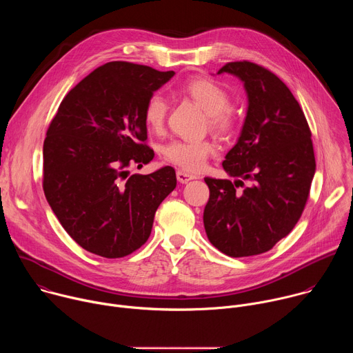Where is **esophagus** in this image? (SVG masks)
<instances>
[{"instance_id": "1", "label": "esophagus", "mask_w": 353, "mask_h": 353, "mask_svg": "<svg viewBox=\"0 0 353 353\" xmlns=\"http://www.w3.org/2000/svg\"><path fill=\"white\" fill-rule=\"evenodd\" d=\"M176 174H177V180H179L180 183H183V184H185V183H188L190 180H194V179H195L194 174H191V173H188V172H185V170H181V169H179V170L176 172Z\"/></svg>"}]
</instances>
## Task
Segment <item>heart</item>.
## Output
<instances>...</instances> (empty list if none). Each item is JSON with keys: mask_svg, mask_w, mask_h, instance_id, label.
<instances>
[{"mask_svg": "<svg viewBox=\"0 0 353 353\" xmlns=\"http://www.w3.org/2000/svg\"><path fill=\"white\" fill-rule=\"evenodd\" d=\"M183 92L207 112L208 124L218 132H232L236 119L228 106L230 96L216 81L210 78H195L183 86ZM168 116V102L159 94H150L143 108V121L148 130L158 132L163 128ZM216 145L211 139H173L163 149V159L181 170L198 172L204 168L207 159L215 154Z\"/></svg>", "mask_w": 353, "mask_h": 353, "instance_id": "obj_1", "label": "heart"}]
</instances>
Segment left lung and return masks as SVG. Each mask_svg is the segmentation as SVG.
I'll return each instance as SVG.
<instances>
[{
	"mask_svg": "<svg viewBox=\"0 0 353 353\" xmlns=\"http://www.w3.org/2000/svg\"><path fill=\"white\" fill-rule=\"evenodd\" d=\"M222 72L243 81L248 108L239 141L222 163L237 180L204 179L210 187L204 226L223 254L257 256L288 236L306 207L316 172L312 131L289 88L270 70L234 61Z\"/></svg>",
	"mask_w": 353,
	"mask_h": 353,
	"instance_id": "1",
	"label": "left lung"
}]
</instances>
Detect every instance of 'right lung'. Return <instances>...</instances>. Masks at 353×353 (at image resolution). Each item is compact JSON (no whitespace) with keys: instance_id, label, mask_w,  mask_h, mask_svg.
<instances>
[{"instance_id":"1","label":"right lung","mask_w":353,"mask_h":353,"mask_svg":"<svg viewBox=\"0 0 353 353\" xmlns=\"http://www.w3.org/2000/svg\"><path fill=\"white\" fill-rule=\"evenodd\" d=\"M174 71L112 61L75 85L59 108L43 145V190L65 232L86 251L121 259L152 230L162 201L176 187L165 166L150 174L143 108Z\"/></svg>"}]
</instances>
